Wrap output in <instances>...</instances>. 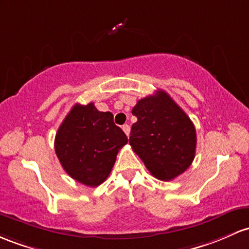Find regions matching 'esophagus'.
<instances>
[{
    "label": "esophagus",
    "instance_id": "1",
    "mask_svg": "<svg viewBox=\"0 0 249 249\" xmlns=\"http://www.w3.org/2000/svg\"><path fill=\"white\" fill-rule=\"evenodd\" d=\"M123 131H124L125 135H126L127 137H129V135H130V125H127V124L123 125Z\"/></svg>",
    "mask_w": 249,
    "mask_h": 249
}]
</instances>
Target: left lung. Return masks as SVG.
<instances>
[{"mask_svg":"<svg viewBox=\"0 0 249 249\" xmlns=\"http://www.w3.org/2000/svg\"><path fill=\"white\" fill-rule=\"evenodd\" d=\"M132 114L137 122L129 139L152 176L171 181L193 163L196 150V130L185 112L166 92L138 100Z\"/></svg>","mask_w":249,"mask_h":249,"instance_id":"left-lung-1","label":"left lung"}]
</instances>
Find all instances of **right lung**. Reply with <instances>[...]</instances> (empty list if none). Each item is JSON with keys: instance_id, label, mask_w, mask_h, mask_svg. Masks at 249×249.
<instances>
[{"instance_id": "right-lung-1", "label": "right lung", "mask_w": 249, "mask_h": 249, "mask_svg": "<svg viewBox=\"0 0 249 249\" xmlns=\"http://www.w3.org/2000/svg\"><path fill=\"white\" fill-rule=\"evenodd\" d=\"M127 137L113 123L111 112L93 103L75 104L61 123L54 147L65 171L87 187H98L110 175Z\"/></svg>"}]
</instances>
